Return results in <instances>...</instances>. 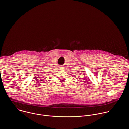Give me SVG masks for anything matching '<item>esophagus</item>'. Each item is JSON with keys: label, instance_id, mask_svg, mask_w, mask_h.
I'll return each mask as SVG.
<instances>
[{"label": "esophagus", "instance_id": "obj_1", "mask_svg": "<svg viewBox=\"0 0 129 129\" xmlns=\"http://www.w3.org/2000/svg\"><path fill=\"white\" fill-rule=\"evenodd\" d=\"M59 68H60V69H63V67H62V66H60V67H59Z\"/></svg>", "mask_w": 129, "mask_h": 129}]
</instances>
